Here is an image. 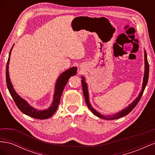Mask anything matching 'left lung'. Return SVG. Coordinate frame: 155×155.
<instances>
[{
    "mask_svg": "<svg viewBox=\"0 0 155 155\" xmlns=\"http://www.w3.org/2000/svg\"><path fill=\"white\" fill-rule=\"evenodd\" d=\"M144 57H145V73H144V76H143V84H142V91L140 93L139 96L136 98V100L133 101L131 104L127 107L125 108L124 109L121 110V111L118 112V113H116L115 114H113L112 116H104L100 114V112H97L96 110H94L92 108V105L90 104V101H89V97H88V87H87V84L85 82V79L84 77H81L82 80H81V84H82V88H83V92L84 94V97H85L86 104L89 108L92 113L96 115V116L99 117L100 118L102 119H105L107 120H116L120 118H121V117H124L126 116L127 114H128L129 112H130L133 110L134 108L136 107L138 104V101H140V98L142 97V96L143 93V91L145 90V88L147 85V83L148 81V78H149V63L147 61V54L145 50H144Z\"/></svg>",
    "mask_w": 155,
    "mask_h": 155,
    "instance_id": "1",
    "label": "left lung"
}]
</instances>
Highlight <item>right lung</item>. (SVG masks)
Listing matches in <instances>:
<instances>
[{"label": "right lung", "mask_w": 155, "mask_h": 155, "mask_svg": "<svg viewBox=\"0 0 155 155\" xmlns=\"http://www.w3.org/2000/svg\"><path fill=\"white\" fill-rule=\"evenodd\" d=\"M12 48H12L10 51V54H9V58L8 59L6 69V78L7 87L9 92H10V94L13 98V100L15 101L17 107L18 108V109H19L22 113L25 114L26 115L29 116L31 117V118H34L39 120H45L50 118V117L55 113V111L57 110V109L60 102L61 97L64 87L67 85L69 78L76 74L77 68H70L68 70H66V71L63 72L60 75L55 83V92L54 95V100L52 102V104H51V106L47 109L38 110L35 109V108L30 106V105L28 104V102L26 101H25L24 99H22V97L18 96L13 87L12 82L10 81L8 70L9 63H10V58Z\"/></svg>", "instance_id": "add662e5"}]
</instances>
